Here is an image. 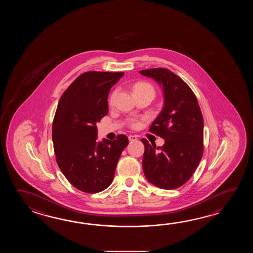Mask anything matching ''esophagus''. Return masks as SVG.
<instances>
[{
  "mask_svg": "<svg viewBox=\"0 0 253 253\" xmlns=\"http://www.w3.org/2000/svg\"><path fill=\"white\" fill-rule=\"evenodd\" d=\"M129 141H136L137 140V136H135V135H129L128 136Z\"/></svg>",
  "mask_w": 253,
  "mask_h": 253,
  "instance_id": "obj_1",
  "label": "esophagus"
}]
</instances>
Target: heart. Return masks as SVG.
I'll return each instance as SVG.
<instances>
[{"mask_svg": "<svg viewBox=\"0 0 253 253\" xmlns=\"http://www.w3.org/2000/svg\"><path fill=\"white\" fill-rule=\"evenodd\" d=\"M146 88H147V89H151V90L154 91L153 86L149 85V84H146V83H138V84H136V85L134 86V91H135V90H139V89H146ZM115 96H116V93L112 96V99L115 97ZM136 126V123H134L133 126Z\"/></svg>", "mask_w": 253, "mask_h": 253, "instance_id": "b5f03b06", "label": "heart"}]
</instances>
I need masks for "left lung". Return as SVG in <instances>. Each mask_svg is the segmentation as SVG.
I'll use <instances>...</instances> for the list:
<instances>
[{"mask_svg":"<svg viewBox=\"0 0 253 253\" xmlns=\"http://www.w3.org/2000/svg\"><path fill=\"white\" fill-rule=\"evenodd\" d=\"M161 86L164 105L150 131L165 144L145 145L143 170L156 187L176 189L186 183L198 167L204 152V119L194 92L184 81L167 69L140 70Z\"/></svg>","mask_w":253,"mask_h":253,"instance_id":"1","label":"left lung"}]
</instances>
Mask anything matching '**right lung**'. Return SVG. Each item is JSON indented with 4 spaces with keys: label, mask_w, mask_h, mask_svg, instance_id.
Wrapping results in <instances>:
<instances>
[{
    "label": "right lung",
    "mask_w": 253,
    "mask_h": 253,
    "mask_svg": "<svg viewBox=\"0 0 253 253\" xmlns=\"http://www.w3.org/2000/svg\"><path fill=\"white\" fill-rule=\"evenodd\" d=\"M124 72L88 71L62 94L52 124V141L59 169L74 187L95 194L108 188L128 138L97 141V123L108 113L110 88Z\"/></svg>",
    "instance_id": "obj_1"
}]
</instances>
